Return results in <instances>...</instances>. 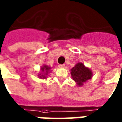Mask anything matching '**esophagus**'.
Wrapping results in <instances>:
<instances>
[{
  "label": "esophagus",
  "mask_w": 122,
  "mask_h": 122,
  "mask_svg": "<svg viewBox=\"0 0 122 122\" xmlns=\"http://www.w3.org/2000/svg\"><path fill=\"white\" fill-rule=\"evenodd\" d=\"M58 66L60 69H63L65 68V65H59Z\"/></svg>",
  "instance_id": "34e87169"
}]
</instances>
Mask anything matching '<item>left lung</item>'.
Here are the masks:
<instances>
[{
  "label": "left lung",
  "mask_w": 122,
  "mask_h": 122,
  "mask_svg": "<svg viewBox=\"0 0 122 122\" xmlns=\"http://www.w3.org/2000/svg\"><path fill=\"white\" fill-rule=\"evenodd\" d=\"M71 74L78 87L84 86L85 82L92 79L93 76L92 70L81 62L76 64V65L71 69Z\"/></svg>",
  "instance_id": "8db88e82"
}]
</instances>
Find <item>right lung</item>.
Segmentation results:
<instances>
[{"label":"right lung","instance_id":"right-lung-1","mask_svg":"<svg viewBox=\"0 0 122 122\" xmlns=\"http://www.w3.org/2000/svg\"><path fill=\"white\" fill-rule=\"evenodd\" d=\"M51 69V67L44 64L42 66H41L40 67V72H39L38 74V78H40L41 79H46L49 73H50Z\"/></svg>","mask_w":122,"mask_h":122}]
</instances>
